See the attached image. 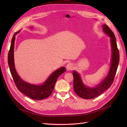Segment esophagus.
Listing matches in <instances>:
<instances>
[{"label":"esophagus","instance_id":"1","mask_svg":"<svg viewBox=\"0 0 127 127\" xmlns=\"http://www.w3.org/2000/svg\"><path fill=\"white\" fill-rule=\"evenodd\" d=\"M66 69L68 70H71L74 69V65L72 63H69L66 65Z\"/></svg>","mask_w":127,"mask_h":127}]
</instances>
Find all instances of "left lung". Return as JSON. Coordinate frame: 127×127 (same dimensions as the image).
I'll return each mask as SVG.
<instances>
[{
	"mask_svg": "<svg viewBox=\"0 0 127 127\" xmlns=\"http://www.w3.org/2000/svg\"><path fill=\"white\" fill-rule=\"evenodd\" d=\"M103 31L111 37L112 56L111 68L109 74L103 80L94 88L86 87L80 78V76L75 71H73L74 76V89L78 96L84 99H93L101 95L108 89L114 81L119 61V53L116 44V38L114 33L109 27L103 25Z\"/></svg>",
	"mask_w": 127,
	"mask_h": 127,
	"instance_id": "obj_1",
	"label": "left lung"
}]
</instances>
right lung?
Segmentation results:
<instances>
[{"mask_svg": "<svg viewBox=\"0 0 127 127\" xmlns=\"http://www.w3.org/2000/svg\"><path fill=\"white\" fill-rule=\"evenodd\" d=\"M19 32V31L15 33L13 35L8 53V64L13 80L18 90L31 99L39 100L47 98L51 94L58 77L65 71L66 68L62 67L53 72L46 82L41 85H33L23 81L17 74L14 62V47L15 35Z\"/></svg>", "mask_w": 127, "mask_h": 127, "instance_id": "obj_1", "label": "right lung"}]
</instances>
